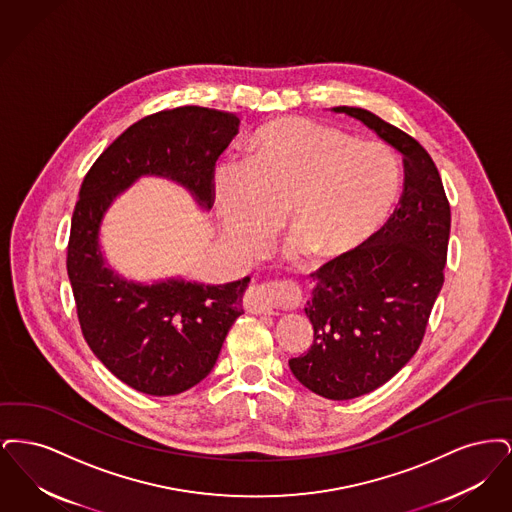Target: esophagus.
<instances>
[{
  "label": "esophagus",
  "mask_w": 512,
  "mask_h": 512,
  "mask_svg": "<svg viewBox=\"0 0 512 512\" xmlns=\"http://www.w3.org/2000/svg\"><path fill=\"white\" fill-rule=\"evenodd\" d=\"M297 297V286L288 280L253 284L245 293L244 305L247 311L259 315H272L282 299Z\"/></svg>",
  "instance_id": "esophagus-1"
}]
</instances>
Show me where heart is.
<instances>
[{"mask_svg": "<svg viewBox=\"0 0 512 512\" xmlns=\"http://www.w3.org/2000/svg\"><path fill=\"white\" fill-rule=\"evenodd\" d=\"M249 163L222 161L213 190L224 234L259 253L288 211L293 259L313 253L338 261L366 244L390 219L403 174L393 149L307 119L261 126L247 144Z\"/></svg>", "mask_w": 512, "mask_h": 512, "instance_id": "b5f03b06", "label": "heart"}]
</instances>
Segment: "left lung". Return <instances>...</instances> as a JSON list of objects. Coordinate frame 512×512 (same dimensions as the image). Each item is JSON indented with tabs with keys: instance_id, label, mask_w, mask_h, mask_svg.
I'll return each instance as SVG.
<instances>
[{
	"instance_id": "8db88e82",
	"label": "left lung",
	"mask_w": 512,
	"mask_h": 512,
	"mask_svg": "<svg viewBox=\"0 0 512 512\" xmlns=\"http://www.w3.org/2000/svg\"><path fill=\"white\" fill-rule=\"evenodd\" d=\"M403 155V194L388 222L359 249L311 274L305 315L311 349L290 361L293 376L326 399L380 388L424 340L443 286L451 209L438 167L413 136L361 107H334Z\"/></svg>"
}]
</instances>
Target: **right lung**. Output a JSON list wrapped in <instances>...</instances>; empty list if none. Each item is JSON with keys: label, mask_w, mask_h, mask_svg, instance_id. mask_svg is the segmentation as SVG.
I'll use <instances>...</instances> for the list:
<instances>
[{"label": "right lung", "mask_w": 512, "mask_h": 512, "mask_svg": "<svg viewBox=\"0 0 512 512\" xmlns=\"http://www.w3.org/2000/svg\"><path fill=\"white\" fill-rule=\"evenodd\" d=\"M240 119L186 105L128 126L84 176L71 219L67 272L80 330L94 355L126 386L147 395L194 388L217 363L249 276L224 286L169 280L126 282L103 265V213L136 178L157 174L186 186L199 205L215 203L213 174Z\"/></svg>", "instance_id": "1"}]
</instances>
